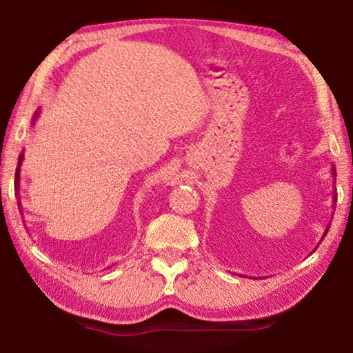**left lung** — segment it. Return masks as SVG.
<instances>
[{
    "label": "left lung",
    "instance_id": "left-lung-1",
    "mask_svg": "<svg viewBox=\"0 0 353 353\" xmlns=\"http://www.w3.org/2000/svg\"><path fill=\"white\" fill-rule=\"evenodd\" d=\"M332 174H333V177H334V176H336V170H334V168H333V171H332ZM333 202H336V196H334V194H333ZM328 229H330V224H328V225H327V229H325V232H324V235H322V240H324V236L327 235V232H328Z\"/></svg>",
    "mask_w": 353,
    "mask_h": 353
}]
</instances>
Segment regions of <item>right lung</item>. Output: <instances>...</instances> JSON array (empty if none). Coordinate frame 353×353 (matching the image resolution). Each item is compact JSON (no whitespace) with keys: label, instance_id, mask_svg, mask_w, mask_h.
I'll use <instances>...</instances> for the list:
<instances>
[{"label":"right lung","instance_id":"1","mask_svg":"<svg viewBox=\"0 0 353 353\" xmlns=\"http://www.w3.org/2000/svg\"><path fill=\"white\" fill-rule=\"evenodd\" d=\"M40 115V109L39 110H35V113H34V117H32V124L35 123V119H37V117ZM23 160H25V151H23L21 154H20V157H19V165H17V171H15V194H17V198H19V207H20V210L23 212V208H21V202H20V172H21V163H23Z\"/></svg>","mask_w":353,"mask_h":353}]
</instances>
